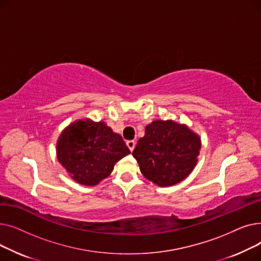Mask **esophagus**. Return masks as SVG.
<instances>
[{
    "label": "esophagus",
    "instance_id": "34e87169",
    "mask_svg": "<svg viewBox=\"0 0 261 261\" xmlns=\"http://www.w3.org/2000/svg\"><path fill=\"white\" fill-rule=\"evenodd\" d=\"M126 144H127L128 148L130 149V151H133V149L135 147V142L134 141H128Z\"/></svg>",
    "mask_w": 261,
    "mask_h": 261
}]
</instances>
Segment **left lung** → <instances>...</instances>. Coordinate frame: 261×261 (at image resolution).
Returning <instances> with one entry per match:
<instances>
[{
    "label": "left lung",
    "mask_w": 261,
    "mask_h": 261,
    "mask_svg": "<svg viewBox=\"0 0 261 261\" xmlns=\"http://www.w3.org/2000/svg\"><path fill=\"white\" fill-rule=\"evenodd\" d=\"M201 139L186 125L154 120L146 126L132 155L143 175L161 187L177 184L194 170Z\"/></svg>",
    "instance_id": "1"
}]
</instances>
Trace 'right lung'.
Instances as JSON below:
<instances>
[{"label":"right lung","mask_w":261,"mask_h":261,"mask_svg":"<svg viewBox=\"0 0 261 261\" xmlns=\"http://www.w3.org/2000/svg\"><path fill=\"white\" fill-rule=\"evenodd\" d=\"M129 153L121 136L103 121L76 120L62 131L57 142L58 162L75 182L87 186L106 179Z\"/></svg>","instance_id":"add662e5"}]
</instances>
